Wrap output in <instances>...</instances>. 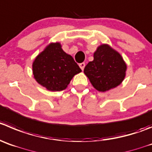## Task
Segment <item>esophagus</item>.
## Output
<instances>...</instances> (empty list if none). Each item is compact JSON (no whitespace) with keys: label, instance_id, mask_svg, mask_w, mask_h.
Wrapping results in <instances>:
<instances>
[{"label":"esophagus","instance_id":"1","mask_svg":"<svg viewBox=\"0 0 152 152\" xmlns=\"http://www.w3.org/2000/svg\"><path fill=\"white\" fill-rule=\"evenodd\" d=\"M79 66H80V68L82 69H84V68H85V66H86V64L85 63H81V64H79Z\"/></svg>","mask_w":152,"mask_h":152}]
</instances>
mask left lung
I'll return each mask as SVG.
<instances>
[{
  "label": "left lung",
  "mask_w": 152,
  "mask_h": 152,
  "mask_svg": "<svg viewBox=\"0 0 152 152\" xmlns=\"http://www.w3.org/2000/svg\"><path fill=\"white\" fill-rule=\"evenodd\" d=\"M126 69L127 65L121 55L103 44L94 53V60L86 65L84 73L94 88L104 92L122 83Z\"/></svg>",
  "instance_id": "8db88e82"
}]
</instances>
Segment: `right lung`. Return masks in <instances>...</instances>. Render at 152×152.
Segmentation results:
<instances>
[{
	"label": "right lung",
	"mask_w": 152,
	"mask_h": 152,
	"mask_svg": "<svg viewBox=\"0 0 152 152\" xmlns=\"http://www.w3.org/2000/svg\"><path fill=\"white\" fill-rule=\"evenodd\" d=\"M81 71L73 57L64 52L59 42L49 44L33 63L36 81L52 91L66 88L73 76Z\"/></svg>",
	"instance_id": "add662e5"
}]
</instances>
